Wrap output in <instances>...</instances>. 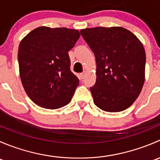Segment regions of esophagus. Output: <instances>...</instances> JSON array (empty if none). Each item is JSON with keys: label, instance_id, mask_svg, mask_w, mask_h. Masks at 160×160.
I'll return each instance as SVG.
<instances>
[{"label": "esophagus", "instance_id": "esophagus-1", "mask_svg": "<svg viewBox=\"0 0 160 160\" xmlns=\"http://www.w3.org/2000/svg\"><path fill=\"white\" fill-rule=\"evenodd\" d=\"M85 76H86V72H82V73L80 74V79H83L85 77Z\"/></svg>", "mask_w": 160, "mask_h": 160}]
</instances>
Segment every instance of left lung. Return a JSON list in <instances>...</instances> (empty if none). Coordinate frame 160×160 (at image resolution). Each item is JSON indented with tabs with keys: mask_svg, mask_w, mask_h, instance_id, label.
Here are the masks:
<instances>
[{
	"mask_svg": "<svg viewBox=\"0 0 160 160\" xmlns=\"http://www.w3.org/2000/svg\"><path fill=\"white\" fill-rule=\"evenodd\" d=\"M96 59V83L90 88L101 110L119 112L129 108L145 81L146 52L142 43L122 27L80 30Z\"/></svg>",
	"mask_w": 160,
	"mask_h": 160,
	"instance_id": "1",
	"label": "left lung"
}]
</instances>
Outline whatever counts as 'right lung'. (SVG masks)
I'll use <instances>...</instances> for the list:
<instances>
[{
    "mask_svg": "<svg viewBox=\"0 0 160 160\" xmlns=\"http://www.w3.org/2000/svg\"><path fill=\"white\" fill-rule=\"evenodd\" d=\"M80 36L76 29L41 26L21 41V80L27 95L39 107L58 109L70 102L79 80L70 70L68 52Z\"/></svg>",
    "mask_w": 160,
    "mask_h": 160,
    "instance_id": "1",
    "label": "right lung"
}]
</instances>
